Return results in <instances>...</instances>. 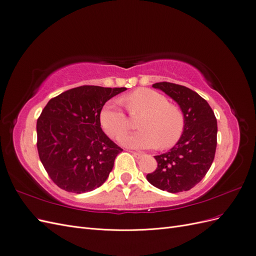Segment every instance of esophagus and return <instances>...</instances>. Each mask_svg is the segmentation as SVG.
<instances>
[{"mask_svg":"<svg viewBox=\"0 0 256 256\" xmlns=\"http://www.w3.org/2000/svg\"><path fill=\"white\" fill-rule=\"evenodd\" d=\"M131 154H132V156L136 157V159H141L144 154L142 152H131Z\"/></svg>","mask_w":256,"mask_h":256,"instance_id":"34e87169","label":"esophagus"}]
</instances>
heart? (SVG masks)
<instances>
[{
  "label": "heart",
  "mask_w": 256,
  "mask_h": 256,
  "mask_svg": "<svg viewBox=\"0 0 256 256\" xmlns=\"http://www.w3.org/2000/svg\"><path fill=\"white\" fill-rule=\"evenodd\" d=\"M132 118L138 120L140 131L124 136L122 144L134 148H170L180 140L184 128V118L177 106L170 104L166 96L156 90L138 88L122 99ZM99 122L110 138H118L131 128V122L115 102H110L100 111Z\"/></svg>",
  "instance_id": "1"
}]
</instances>
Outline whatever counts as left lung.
Returning <instances> with one entry per match:
<instances>
[{
    "label": "left lung",
    "instance_id": "1",
    "mask_svg": "<svg viewBox=\"0 0 256 256\" xmlns=\"http://www.w3.org/2000/svg\"><path fill=\"white\" fill-rule=\"evenodd\" d=\"M152 88L164 92L180 106L184 128L171 150L154 156L158 168L146 178L160 190L188 191L203 180L214 159L218 131L214 113L204 98L182 85L159 82Z\"/></svg>",
    "mask_w": 256,
    "mask_h": 256
}]
</instances>
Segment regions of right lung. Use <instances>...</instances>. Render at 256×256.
Instances as JSON below:
<instances>
[{
  "instance_id": "right-lung-1",
  "label": "right lung",
  "mask_w": 256,
  "mask_h": 256,
  "mask_svg": "<svg viewBox=\"0 0 256 256\" xmlns=\"http://www.w3.org/2000/svg\"><path fill=\"white\" fill-rule=\"evenodd\" d=\"M126 88L83 85L50 99L37 120V150L53 182L68 192L100 187L122 152L100 127L108 100Z\"/></svg>"
}]
</instances>
